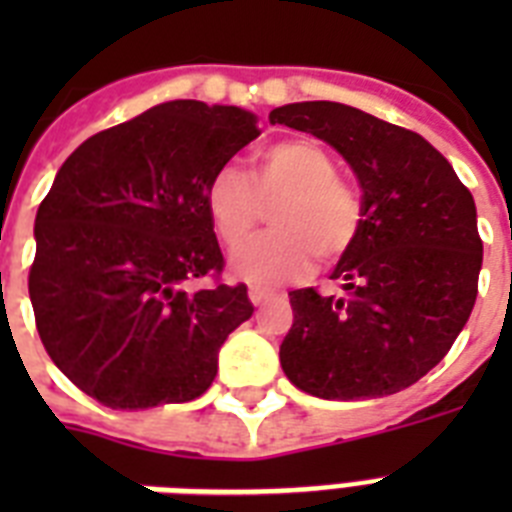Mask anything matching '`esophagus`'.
<instances>
[{"label": "esophagus", "instance_id": "1", "mask_svg": "<svg viewBox=\"0 0 512 512\" xmlns=\"http://www.w3.org/2000/svg\"><path fill=\"white\" fill-rule=\"evenodd\" d=\"M249 300H252V305H265L268 300H273V292H268V289H260V287H252L249 289Z\"/></svg>", "mask_w": 512, "mask_h": 512}]
</instances>
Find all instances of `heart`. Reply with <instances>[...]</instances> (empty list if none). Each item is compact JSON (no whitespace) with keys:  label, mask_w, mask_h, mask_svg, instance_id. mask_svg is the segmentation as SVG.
<instances>
[{"label":"heart","mask_w":512,"mask_h":512,"mask_svg":"<svg viewBox=\"0 0 512 512\" xmlns=\"http://www.w3.org/2000/svg\"><path fill=\"white\" fill-rule=\"evenodd\" d=\"M209 220L225 247H241L255 231L263 207L271 209L273 231L249 241L231 260L233 276L276 287L303 276L313 255L332 263L356 244L364 207L350 183L337 177L335 156L311 138L273 143L252 156L249 177L220 167L209 177Z\"/></svg>","instance_id":"b5f03b06"}]
</instances>
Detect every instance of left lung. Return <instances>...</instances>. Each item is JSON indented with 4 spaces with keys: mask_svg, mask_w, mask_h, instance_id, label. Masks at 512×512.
Returning <instances> with one entry per match:
<instances>
[{
    "mask_svg": "<svg viewBox=\"0 0 512 512\" xmlns=\"http://www.w3.org/2000/svg\"><path fill=\"white\" fill-rule=\"evenodd\" d=\"M268 119L335 148L356 172L364 207L356 244L332 271L342 295L289 292L295 321L281 369L327 401L409 388L449 353L476 305V201L422 135L353 106L305 100Z\"/></svg>",
    "mask_w": 512,
    "mask_h": 512,
    "instance_id": "left-lung-1",
    "label": "left lung"
}]
</instances>
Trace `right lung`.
<instances>
[{
    "mask_svg": "<svg viewBox=\"0 0 512 512\" xmlns=\"http://www.w3.org/2000/svg\"><path fill=\"white\" fill-rule=\"evenodd\" d=\"M260 135L236 106L172 100L92 135L39 204L28 295L60 372L111 409L199 398L247 287L188 289L223 271L209 177Z\"/></svg>",
    "mask_w": 512,
    "mask_h": 512,
    "instance_id": "add662e5",
    "label": "right lung"
}]
</instances>
